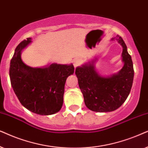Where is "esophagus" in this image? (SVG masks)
Segmentation results:
<instances>
[{
	"label": "esophagus",
	"mask_w": 148,
	"mask_h": 148,
	"mask_svg": "<svg viewBox=\"0 0 148 148\" xmlns=\"http://www.w3.org/2000/svg\"><path fill=\"white\" fill-rule=\"evenodd\" d=\"M80 64V61L78 60V59H75V60H73V65H74V68H76V67L78 66Z\"/></svg>",
	"instance_id": "34e87169"
}]
</instances>
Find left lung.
Instances as JSON below:
<instances>
[{
    "label": "left lung",
    "mask_w": 148,
    "mask_h": 148,
    "mask_svg": "<svg viewBox=\"0 0 148 148\" xmlns=\"http://www.w3.org/2000/svg\"><path fill=\"white\" fill-rule=\"evenodd\" d=\"M111 40H117L123 47L124 66L117 74L107 77L101 76L95 68V60L76 68L84 103L94 112H112L121 107L129 96L133 84V65L127 45L119 35Z\"/></svg>",
    "instance_id": "obj_1"
}]
</instances>
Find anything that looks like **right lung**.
Segmentation results:
<instances>
[{
    "label": "right lung",
    "mask_w": 148,
    "mask_h": 148,
    "mask_svg": "<svg viewBox=\"0 0 148 148\" xmlns=\"http://www.w3.org/2000/svg\"><path fill=\"white\" fill-rule=\"evenodd\" d=\"M31 40L27 38L15 49L10 63L11 84L23 107L39 115H51L62 107L65 84L74 74V68L73 64H52L43 68L27 66L21 53Z\"/></svg>",
    "instance_id": "right-lung-1"
}]
</instances>
